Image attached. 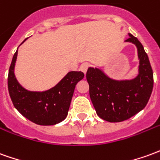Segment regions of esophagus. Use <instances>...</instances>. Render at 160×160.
<instances>
[{"label": "esophagus", "instance_id": "1", "mask_svg": "<svg viewBox=\"0 0 160 160\" xmlns=\"http://www.w3.org/2000/svg\"><path fill=\"white\" fill-rule=\"evenodd\" d=\"M88 67H89V64H88V63H83V64L80 66V69L84 72V73H86L87 71H88Z\"/></svg>", "mask_w": 160, "mask_h": 160}]
</instances>
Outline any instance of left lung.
Wrapping results in <instances>:
<instances>
[{
	"label": "left lung",
	"mask_w": 160,
	"mask_h": 160,
	"mask_svg": "<svg viewBox=\"0 0 160 160\" xmlns=\"http://www.w3.org/2000/svg\"><path fill=\"white\" fill-rule=\"evenodd\" d=\"M126 41L136 45L139 59L138 76L130 80H115L100 69L89 68L87 80L89 94L99 118L109 122L130 119L145 108L153 88V72L142 44L129 33Z\"/></svg>",
	"instance_id": "left-lung-1"
}]
</instances>
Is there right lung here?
<instances>
[{
    "label": "right lung",
    "instance_id": "add662e5",
    "mask_svg": "<svg viewBox=\"0 0 160 160\" xmlns=\"http://www.w3.org/2000/svg\"><path fill=\"white\" fill-rule=\"evenodd\" d=\"M17 53L16 51L14 54L8 77V92L14 107L25 118L37 125L52 126L61 122L68 116L75 86L83 79L84 73L69 72L55 87L48 91H28L14 76Z\"/></svg>",
    "mask_w": 160,
    "mask_h": 160
}]
</instances>
